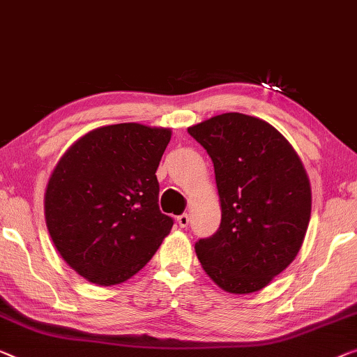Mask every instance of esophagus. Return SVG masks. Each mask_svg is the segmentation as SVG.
<instances>
[{
  "label": "esophagus",
  "instance_id": "34e87169",
  "mask_svg": "<svg viewBox=\"0 0 357 357\" xmlns=\"http://www.w3.org/2000/svg\"><path fill=\"white\" fill-rule=\"evenodd\" d=\"M177 222H178V225L182 227V229H185V227H188V222H190L188 214H180L177 217Z\"/></svg>",
  "mask_w": 357,
  "mask_h": 357
}]
</instances>
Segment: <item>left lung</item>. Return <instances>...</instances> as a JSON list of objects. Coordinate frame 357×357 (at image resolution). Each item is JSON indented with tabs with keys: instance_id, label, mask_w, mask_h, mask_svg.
Segmentation results:
<instances>
[{
	"instance_id": "left-lung-1",
	"label": "left lung",
	"mask_w": 357,
	"mask_h": 357,
	"mask_svg": "<svg viewBox=\"0 0 357 357\" xmlns=\"http://www.w3.org/2000/svg\"><path fill=\"white\" fill-rule=\"evenodd\" d=\"M213 159L222 219L196 241L201 266L222 290L264 288L291 264L311 219V185L291 144L271 123L227 112L188 128Z\"/></svg>"
}]
</instances>
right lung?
<instances>
[{
  "mask_svg": "<svg viewBox=\"0 0 357 357\" xmlns=\"http://www.w3.org/2000/svg\"><path fill=\"white\" fill-rule=\"evenodd\" d=\"M169 128L117 123L75 142L51 174L46 227L77 273L109 287L151 259L174 225L159 209L156 170Z\"/></svg>",
  "mask_w": 357,
  "mask_h": 357,
  "instance_id": "add662e5",
  "label": "right lung"
}]
</instances>
